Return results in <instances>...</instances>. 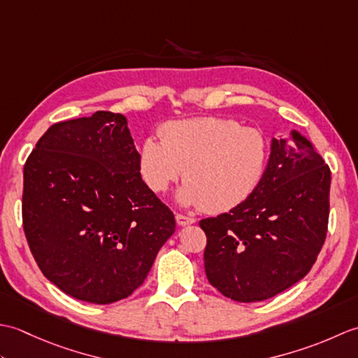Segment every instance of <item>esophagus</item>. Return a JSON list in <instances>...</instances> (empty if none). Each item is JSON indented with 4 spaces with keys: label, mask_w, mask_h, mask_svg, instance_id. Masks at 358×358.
<instances>
[{
    "label": "esophagus",
    "mask_w": 358,
    "mask_h": 358,
    "mask_svg": "<svg viewBox=\"0 0 358 358\" xmlns=\"http://www.w3.org/2000/svg\"><path fill=\"white\" fill-rule=\"evenodd\" d=\"M175 220H177V223H178L180 226H187V224L195 223V218L183 215V214H177V215H175Z\"/></svg>",
    "instance_id": "esophagus-1"
}]
</instances>
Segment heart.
<instances>
[{"mask_svg":"<svg viewBox=\"0 0 358 358\" xmlns=\"http://www.w3.org/2000/svg\"><path fill=\"white\" fill-rule=\"evenodd\" d=\"M266 162L268 144L260 132L214 117L169 121L162 127V140L146 136L138 150L141 177L150 191L164 192L183 175L178 201L209 214L245 203L260 185Z\"/></svg>","mask_w":358,"mask_h":358,"instance_id":"1","label":"heart"}]
</instances>
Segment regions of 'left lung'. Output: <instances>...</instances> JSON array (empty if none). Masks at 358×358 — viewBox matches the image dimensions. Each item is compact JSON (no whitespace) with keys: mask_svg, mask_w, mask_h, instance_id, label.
I'll list each match as a JSON object with an SVG mask.
<instances>
[{"mask_svg":"<svg viewBox=\"0 0 358 358\" xmlns=\"http://www.w3.org/2000/svg\"><path fill=\"white\" fill-rule=\"evenodd\" d=\"M331 171L313 143L291 131L272 138L260 185L249 199L204 218V271L235 301L268 300L313 268L328 232Z\"/></svg>","mask_w":358,"mask_h":358,"instance_id":"1","label":"left lung"}]
</instances>
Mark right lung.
<instances>
[{
  "mask_svg": "<svg viewBox=\"0 0 358 358\" xmlns=\"http://www.w3.org/2000/svg\"><path fill=\"white\" fill-rule=\"evenodd\" d=\"M22 226L45 278L109 305L143 285L175 217L141 180L126 117L98 110L38 140L24 164Z\"/></svg>",
  "mask_w": 358,
  "mask_h": 358,
  "instance_id": "obj_1",
  "label": "right lung"
}]
</instances>
